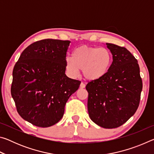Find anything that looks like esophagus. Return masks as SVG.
Instances as JSON below:
<instances>
[{
  "instance_id": "obj_1",
  "label": "esophagus",
  "mask_w": 154,
  "mask_h": 154,
  "mask_svg": "<svg viewBox=\"0 0 154 154\" xmlns=\"http://www.w3.org/2000/svg\"><path fill=\"white\" fill-rule=\"evenodd\" d=\"M85 87V85L84 84V83H83V82L81 83V84H80V88H84Z\"/></svg>"
}]
</instances>
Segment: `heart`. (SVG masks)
I'll use <instances>...</instances> for the list:
<instances>
[{
  "label": "heart",
  "mask_w": 154,
  "mask_h": 154,
  "mask_svg": "<svg viewBox=\"0 0 154 154\" xmlns=\"http://www.w3.org/2000/svg\"><path fill=\"white\" fill-rule=\"evenodd\" d=\"M112 56L109 49L88 45L75 49L72 58L66 59V69L69 73L76 75L82 70L83 76L89 81L102 79L110 69Z\"/></svg>",
  "instance_id": "b5f03b06"
}]
</instances>
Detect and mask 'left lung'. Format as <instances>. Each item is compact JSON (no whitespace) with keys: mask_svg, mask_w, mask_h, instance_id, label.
Returning a JSON list of instances; mask_svg holds the SVG:
<instances>
[{"mask_svg":"<svg viewBox=\"0 0 154 154\" xmlns=\"http://www.w3.org/2000/svg\"><path fill=\"white\" fill-rule=\"evenodd\" d=\"M113 55L109 72L86 85L90 119L104 128L124 124L135 113L143 88L137 60L126 48L106 43Z\"/></svg>","mask_w":154,"mask_h":154,"instance_id":"left-lung-1","label":"left lung"}]
</instances>
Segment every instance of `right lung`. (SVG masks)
<instances>
[{
  "mask_svg": "<svg viewBox=\"0 0 154 154\" xmlns=\"http://www.w3.org/2000/svg\"><path fill=\"white\" fill-rule=\"evenodd\" d=\"M71 41L43 39L28 46L13 71L12 98L20 116L36 126L46 128L60 120L70 96L80 81L65 74Z\"/></svg>",
  "mask_w": 154,
  "mask_h": 154,
  "instance_id": "obj_1",
  "label": "right lung"
}]
</instances>
